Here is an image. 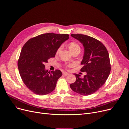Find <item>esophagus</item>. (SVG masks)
<instances>
[{"label":"esophagus","instance_id":"obj_1","mask_svg":"<svg viewBox=\"0 0 129 129\" xmlns=\"http://www.w3.org/2000/svg\"><path fill=\"white\" fill-rule=\"evenodd\" d=\"M63 75L64 76H67V75H69V73H67V72H63Z\"/></svg>","mask_w":129,"mask_h":129}]
</instances>
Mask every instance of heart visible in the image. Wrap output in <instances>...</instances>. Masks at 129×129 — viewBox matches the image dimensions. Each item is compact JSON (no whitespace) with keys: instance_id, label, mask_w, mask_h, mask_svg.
Listing matches in <instances>:
<instances>
[{"instance_id":"obj_1","label":"heart","mask_w":129,"mask_h":129,"mask_svg":"<svg viewBox=\"0 0 129 129\" xmlns=\"http://www.w3.org/2000/svg\"><path fill=\"white\" fill-rule=\"evenodd\" d=\"M62 48V47H60L57 50V53H58L61 50ZM69 49H70V50L71 51H72L73 50H81V47L80 46V45L77 43H75V42H71L70 44H69ZM72 66V64H68L67 65V66L68 67H71Z\"/></svg>"}]
</instances>
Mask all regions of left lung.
I'll list each match as a JSON object with an SVG mask.
<instances>
[{
	"mask_svg": "<svg viewBox=\"0 0 129 129\" xmlns=\"http://www.w3.org/2000/svg\"><path fill=\"white\" fill-rule=\"evenodd\" d=\"M72 37L79 40L83 45L84 53L81 64L82 72H86L84 78L74 73L76 81L70 85L71 89L82 95L94 93L106 82L110 71L108 51L100 41L82 34H71Z\"/></svg>",
	"mask_w": 129,
	"mask_h": 129,
	"instance_id": "obj_1",
	"label": "left lung"
}]
</instances>
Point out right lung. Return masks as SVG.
I'll use <instances>...</instances> for the list:
<instances>
[{
    "mask_svg": "<svg viewBox=\"0 0 129 129\" xmlns=\"http://www.w3.org/2000/svg\"><path fill=\"white\" fill-rule=\"evenodd\" d=\"M68 39V34L46 33L29 39L23 46L18 69L23 83L34 93L44 95L54 90L62 73L59 70L50 72L44 64L55 57L58 48Z\"/></svg>",
    "mask_w": 129,
    "mask_h": 129,
    "instance_id": "obj_1",
    "label": "right lung"
}]
</instances>
